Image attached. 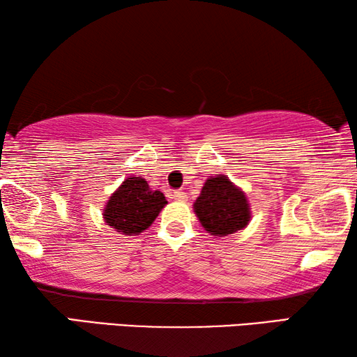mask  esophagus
Segmentation results:
<instances>
[{"mask_svg": "<svg viewBox=\"0 0 357 357\" xmlns=\"http://www.w3.org/2000/svg\"><path fill=\"white\" fill-rule=\"evenodd\" d=\"M171 197H172V199H175V201H186V192H183V191H174L172 195H171Z\"/></svg>", "mask_w": 357, "mask_h": 357, "instance_id": "obj_1", "label": "esophagus"}]
</instances>
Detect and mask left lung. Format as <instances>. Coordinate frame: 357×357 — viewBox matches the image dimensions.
<instances>
[{"mask_svg": "<svg viewBox=\"0 0 357 357\" xmlns=\"http://www.w3.org/2000/svg\"><path fill=\"white\" fill-rule=\"evenodd\" d=\"M192 207L204 229L217 237L243 229L251 218L247 196L226 175L207 178Z\"/></svg>", "mask_w": 357, "mask_h": 357, "instance_id": "1", "label": "left lung"}]
</instances>
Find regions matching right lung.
Listing matches in <instances>:
<instances>
[{
	"label": "right lung",
	"instance_id": "right-lung-1",
	"mask_svg": "<svg viewBox=\"0 0 357 357\" xmlns=\"http://www.w3.org/2000/svg\"><path fill=\"white\" fill-rule=\"evenodd\" d=\"M167 204L161 191H153L142 177H128L109 197L104 220L116 232L134 236L151 226Z\"/></svg>",
	"mask_w": 357,
	"mask_h": 357
}]
</instances>
